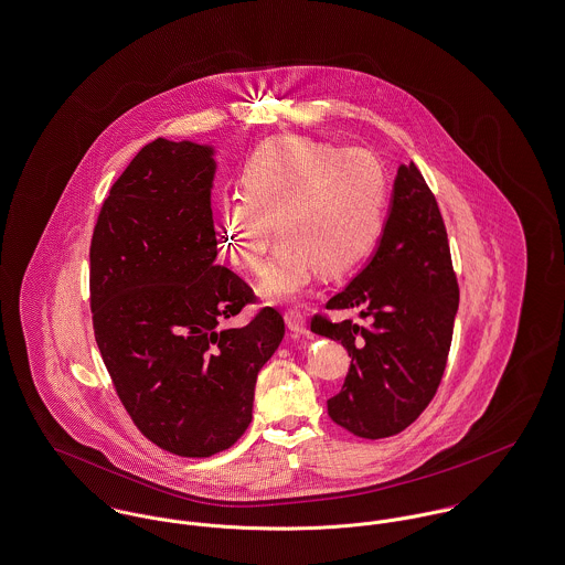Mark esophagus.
Wrapping results in <instances>:
<instances>
[{
	"label": "esophagus",
	"mask_w": 565,
	"mask_h": 565,
	"mask_svg": "<svg viewBox=\"0 0 565 565\" xmlns=\"http://www.w3.org/2000/svg\"><path fill=\"white\" fill-rule=\"evenodd\" d=\"M286 324L290 331L299 333V335H308L310 329H308V322H306V316L297 310H286Z\"/></svg>",
	"instance_id": "34e87169"
}]
</instances>
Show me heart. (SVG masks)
<instances>
[{"mask_svg":"<svg viewBox=\"0 0 565 565\" xmlns=\"http://www.w3.org/2000/svg\"><path fill=\"white\" fill-rule=\"evenodd\" d=\"M243 190L223 205V249L243 270L259 273L277 223L281 245L262 286L277 299L306 292L316 270L347 273L383 230L385 178L360 151L308 138L273 140L247 160Z\"/></svg>","mask_w":565,"mask_h":565,"instance_id":"b5f03b06","label":"heart"}]
</instances>
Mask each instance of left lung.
Masks as SVG:
<instances>
[{
    "instance_id": "8db88e82",
    "label": "left lung",
    "mask_w": 565,
    "mask_h": 565,
    "mask_svg": "<svg viewBox=\"0 0 565 565\" xmlns=\"http://www.w3.org/2000/svg\"><path fill=\"white\" fill-rule=\"evenodd\" d=\"M459 284L438 199L414 162L401 164L392 210L369 266L327 310H358L362 322L313 313L312 331L340 340L351 366L327 401L329 418L358 438L405 431L427 409L446 371Z\"/></svg>"
}]
</instances>
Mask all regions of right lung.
I'll list each match as a JSON object with an SVG mask.
<instances>
[{
    "label": "right lung",
    "mask_w": 565,
    "mask_h": 565,
    "mask_svg": "<svg viewBox=\"0 0 565 565\" xmlns=\"http://www.w3.org/2000/svg\"><path fill=\"white\" fill-rule=\"evenodd\" d=\"M207 147L158 138L106 196L90 238L95 340L138 431L180 457L234 446L252 423L255 379L284 318L216 262Z\"/></svg>",
    "instance_id": "add662e5"
}]
</instances>
